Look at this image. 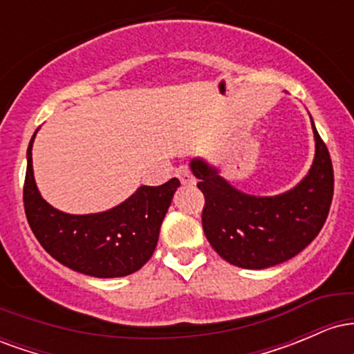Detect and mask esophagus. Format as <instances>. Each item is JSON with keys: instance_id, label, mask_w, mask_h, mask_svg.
<instances>
[{"instance_id": "obj_1", "label": "esophagus", "mask_w": 354, "mask_h": 354, "mask_svg": "<svg viewBox=\"0 0 354 354\" xmlns=\"http://www.w3.org/2000/svg\"><path fill=\"white\" fill-rule=\"evenodd\" d=\"M174 173H176V176L180 178V181L183 183V185H193V183H194L193 174H191V169L186 165L178 166L176 171H174Z\"/></svg>"}]
</instances>
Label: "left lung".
<instances>
[{
    "label": "left lung",
    "mask_w": 354,
    "mask_h": 354,
    "mask_svg": "<svg viewBox=\"0 0 354 354\" xmlns=\"http://www.w3.org/2000/svg\"><path fill=\"white\" fill-rule=\"evenodd\" d=\"M313 123V120H311ZM316 154L310 173L293 189L261 198L234 189L201 160L191 171L205 194L201 223L213 250L231 265L263 270L303 251L326 221L335 189L330 151L313 124Z\"/></svg>",
    "instance_id": "8db88e82"
}]
</instances>
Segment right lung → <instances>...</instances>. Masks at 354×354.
Segmentation results:
<instances>
[{"instance_id": "add662e5", "label": "right lung", "mask_w": 354, "mask_h": 354, "mask_svg": "<svg viewBox=\"0 0 354 354\" xmlns=\"http://www.w3.org/2000/svg\"><path fill=\"white\" fill-rule=\"evenodd\" d=\"M35 135L26 153L23 203L39 245L61 265L96 278H118L140 270L156 248L161 223L180 180L141 186L124 203L104 213L66 214L48 205L36 188L31 165Z\"/></svg>"}]
</instances>
